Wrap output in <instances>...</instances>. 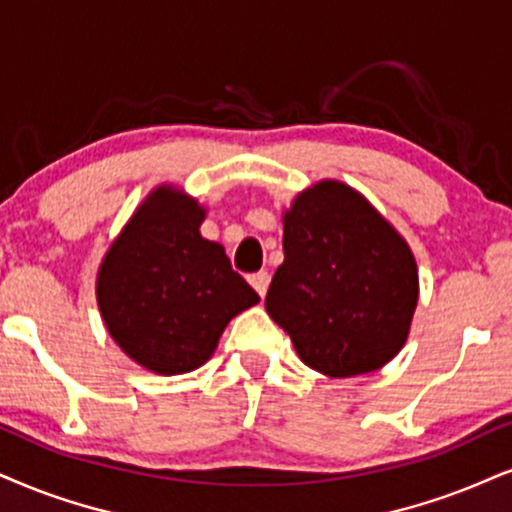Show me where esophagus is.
<instances>
[{
	"instance_id": "1",
	"label": "esophagus",
	"mask_w": 512,
	"mask_h": 512,
	"mask_svg": "<svg viewBox=\"0 0 512 512\" xmlns=\"http://www.w3.org/2000/svg\"><path fill=\"white\" fill-rule=\"evenodd\" d=\"M249 285L256 289L258 296H266V292H268V285H270V275L266 273V270H261V273L249 275Z\"/></svg>"
}]
</instances>
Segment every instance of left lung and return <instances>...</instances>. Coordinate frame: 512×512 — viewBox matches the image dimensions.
<instances>
[{
    "label": "left lung",
    "instance_id": "1",
    "mask_svg": "<svg viewBox=\"0 0 512 512\" xmlns=\"http://www.w3.org/2000/svg\"><path fill=\"white\" fill-rule=\"evenodd\" d=\"M282 246L266 311L308 368L363 375L401 351L418 304V268L361 194L334 180L311 187L285 213Z\"/></svg>",
    "mask_w": 512,
    "mask_h": 512
}]
</instances>
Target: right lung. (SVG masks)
Masks as SVG:
<instances>
[{"label": "right lung", "instance_id": "right-lung-1", "mask_svg": "<svg viewBox=\"0 0 512 512\" xmlns=\"http://www.w3.org/2000/svg\"><path fill=\"white\" fill-rule=\"evenodd\" d=\"M201 220L197 201L156 189L99 270L97 299L109 334L159 375L206 363L225 325L261 301L223 246L201 237Z\"/></svg>", "mask_w": 512, "mask_h": 512}]
</instances>
